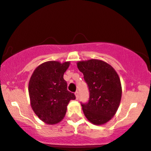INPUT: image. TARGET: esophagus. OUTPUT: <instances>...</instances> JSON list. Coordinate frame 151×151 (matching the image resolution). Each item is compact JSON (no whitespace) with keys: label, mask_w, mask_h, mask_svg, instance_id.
<instances>
[{"label":"esophagus","mask_w":151,"mask_h":151,"mask_svg":"<svg viewBox=\"0 0 151 151\" xmlns=\"http://www.w3.org/2000/svg\"><path fill=\"white\" fill-rule=\"evenodd\" d=\"M74 94H75L76 99H79V92H78V91H76V92H75V93H74Z\"/></svg>","instance_id":"obj_1"}]
</instances>
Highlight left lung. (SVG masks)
<instances>
[{
  "label": "left lung",
  "instance_id": "8db88e82",
  "mask_svg": "<svg viewBox=\"0 0 151 151\" xmlns=\"http://www.w3.org/2000/svg\"><path fill=\"white\" fill-rule=\"evenodd\" d=\"M77 65L84 74L90 93L88 103L81 104L84 116L94 125L104 124L113 118L120 104V78L111 66L102 60L79 61Z\"/></svg>",
  "mask_w": 151,
  "mask_h": 151
}]
</instances>
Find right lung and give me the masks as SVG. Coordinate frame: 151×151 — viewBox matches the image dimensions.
<instances>
[{"label": "right lung", "instance_id": "add662e5", "mask_svg": "<svg viewBox=\"0 0 151 151\" xmlns=\"http://www.w3.org/2000/svg\"><path fill=\"white\" fill-rule=\"evenodd\" d=\"M70 62L48 61L40 65L31 76L28 85L30 105L37 117L49 125L60 122L67 105L75 95L67 90L65 72Z\"/></svg>", "mask_w": 151, "mask_h": 151}]
</instances>
